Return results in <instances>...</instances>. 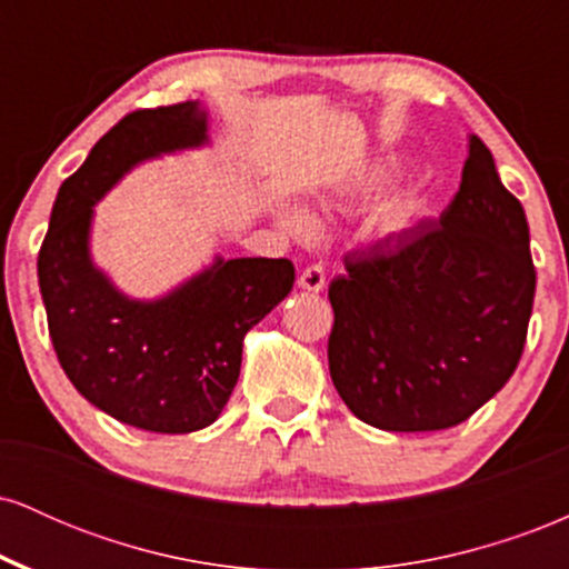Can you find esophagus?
I'll list each match as a JSON object with an SVG mask.
<instances>
[{
  "instance_id": "obj_1",
  "label": "esophagus",
  "mask_w": 569,
  "mask_h": 569,
  "mask_svg": "<svg viewBox=\"0 0 569 569\" xmlns=\"http://www.w3.org/2000/svg\"><path fill=\"white\" fill-rule=\"evenodd\" d=\"M299 286H302L305 291H323L326 286V272L321 264H307L302 272H299Z\"/></svg>"
}]
</instances>
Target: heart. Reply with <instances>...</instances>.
Returning a JSON list of instances; mask_svg holds the SVG:
<instances>
[{
	"mask_svg": "<svg viewBox=\"0 0 569 569\" xmlns=\"http://www.w3.org/2000/svg\"><path fill=\"white\" fill-rule=\"evenodd\" d=\"M289 227L299 234H310L312 230H316V224H312V219L307 217L305 211H291L289 213Z\"/></svg>",
	"mask_w": 569,
	"mask_h": 569,
	"instance_id": "heart-1",
	"label": "heart"
}]
</instances>
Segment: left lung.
<instances>
[{
    "mask_svg": "<svg viewBox=\"0 0 569 569\" xmlns=\"http://www.w3.org/2000/svg\"><path fill=\"white\" fill-rule=\"evenodd\" d=\"M345 270L329 286V371L358 420L455 428L511 380L535 299L530 227L479 136L441 217L348 253Z\"/></svg>",
    "mask_w": 569,
    "mask_h": 569,
    "instance_id": "8db88e82",
    "label": "left lung"
}]
</instances>
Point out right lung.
I'll return each instance as SVG.
<instances>
[{
  "label": "right lung",
  "instance_id": "obj_1",
  "mask_svg": "<svg viewBox=\"0 0 569 569\" xmlns=\"http://www.w3.org/2000/svg\"><path fill=\"white\" fill-rule=\"evenodd\" d=\"M206 141L198 103L136 109L58 189L37 272L58 363L114 420L192 433L224 409L243 337L293 286L289 259H227L158 302H133L90 264L93 202L139 160Z\"/></svg>",
  "mask_w": 569,
  "mask_h": 569
}]
</instances>
